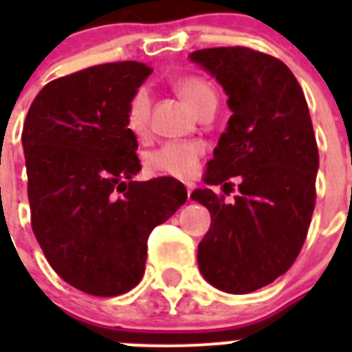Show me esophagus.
<instances>
[{"label": "esophagus", "mask_w": 352, "mask_h": 352, "mask_svg": "<svg viewBox=\"0 0 352 352\" xmlns=\"http://www.w3.org/2000/svg\"><path fill=\"white\" fill-rule=\"evenodd\" d=\"M185 186H186V195H188V199H190L192 190H194V185H192V183H185Z\"/></svg>", "instance_id": "1"}]
</instances>
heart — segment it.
I'll use <instances>...</instances> for the list:
<instances>
[{
    "label": "heart",
    "mask_w": 352,
    "mask_h": 352,
    "mask_svg": "<svg viewBox=\"0 0 352 352\" xmlns=\"http://www.w3.org/2000/svg\"><path fill=\"white\" fill-rule=\"evenodd\" d=\"M174 89L183 102L195 113L204 105H217V91L213 84L201 76L179 77L174 82ZM149 111H151V98L146 88H139L130 98L126 105V129L142 138L148 132ZM206 148L203 142H166L158 149L151 151L146 158V167L155 174H167L174 178H192L199 169V160L204 155Z\"/></svg>",
    "instance_id": "heart-1"
}]
</instances>
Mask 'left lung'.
<instances>
[{
	"label": "left lung",
	"instance_id": "left-lung-1",
	"mask_svg": "<svg viewBox=\"0 0 352 352\" xmlns=\"http://www.w3.org/2000/svg\"><path fill=\"white\" fill-rule=\"evenodd\" d=\"M190 60L222 84L232 111L204 182L229 194V178L239 176L232 203L211 188L192 192L211 214L199 270L220 291L247 294L284 275L303 247L316 206V133L303 89L280 60L248 47L203 49Z\"/></svg>",
	"mask_w": 352,
	"mask_h": 352
}]
</instances>
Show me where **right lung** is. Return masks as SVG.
<instances>
[{
	"instance_id": "obj_1",
	"label": "right lung",
	"mask_w": 352,
	"mask_h": 352,
	"mask_svg": "<svg viewBox=\"0 0 352 352\" xmlns=\"http://www.w3.org/2000/svg\"><path fill=\"white\" fill-rule=\"evenodd\" d=\"M151 72L120 61L54 79L24 121L35 238L51 268L93 296H118L141 282L149 232L186 201L178 179H132L141 160L126 105Z\"/></svg>"
}]
</instances>
